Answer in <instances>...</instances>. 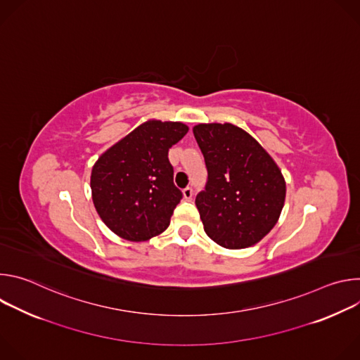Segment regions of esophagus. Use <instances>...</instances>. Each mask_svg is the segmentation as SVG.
Wrapping results in <instances>:
<instances>
[{"mask_svg":"<svg viewBox=\"0 0 360 360\" xmlns=\"http://www.w3.org/2000/svg\"><path fill=\"white\" fill-rule=\"evenodd\" d=\"M182 193H184V198H185V199H192V195H193V192H192V188L186 186V188L182 191Z\"/></svg>","mask_w":360,"mask_h":360,"instance_id":"1","label":"esophagus"}]
</instances>
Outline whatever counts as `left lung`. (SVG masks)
I'll use <instances>...</instances> for the list:
<instances>
[{"instance_id":"left-lung-1","label":"left lung","mask_w":360,"mask_h":360,"mask_svg":"<svg viewBox=\"0 0 360 360\" xmlns=\"http://www.w3.org/2000/svg\"><path fill=\"white\" fill-rule=\"evenodd\" d=\"M193 135L208 169L207 186L195 198L205 232L226 249L258 243L285 205L286 182L279 167L233 124H198Z\"/></svg>"}]
</instances>
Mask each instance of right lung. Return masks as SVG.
Returning a JSON list of instances; mask_svg holds the SVG:
<instances>
[{"instance_id": "obj_1", "label": "right lung", "mask_w": 360, "mask_h": 360, "mask_svg": "<svg viewBox=\"0 0 360 360\" xmlns=\"http://www.w3.org/2000/svg\"><path fill=\"white\" fill-rule=\"evenodd\" d=\"M188 129L182 122L148 120L94 164V207L120 238L143 242L169 226L182 192L174 185L168 150Z\"/></svg>"}]
</instances>
